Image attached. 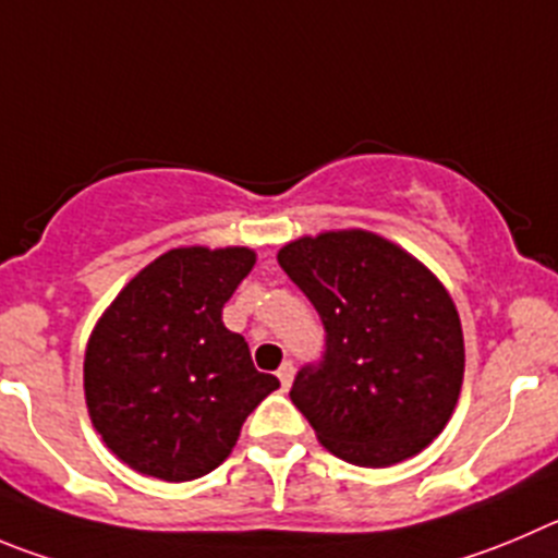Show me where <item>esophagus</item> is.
Returning <instances> with one entry per match:
<instances>
[{
  "label": "esophagus",
  "instance_id": "obj_1",
  "mask_svg": "<svg viewBox=\"0 0 558 558\" xmlns=\"http://www.w3.org/2000/svg\"><path fill=\"white\" fill-rule=\"evenodd\" d=\"M278 379H280V388H289V385H291V379H294V363H291V361H286L283 363V366H280L278 368Z\"/></svg>",
  "mask_w": 558,
  "mask_h": 558
}]
</instances>
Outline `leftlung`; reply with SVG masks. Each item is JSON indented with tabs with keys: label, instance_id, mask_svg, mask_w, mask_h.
<instances>
[{
	"label": "left lung",
	"instance_id": "8db88e82",
	"mask_svg": "<svg viewBox=\"0 0 558 558\" xmlns=\"http://www.w3.org/2000/svg\"><path fill=\"white\" fill-rule=\"evenodd\" d=\"M278 264L325 325V355L296 372L291 402L319 444L361 468L415 457L449 424L465 343L444 283L372 231L280 247Z\"/></svg>",
	"mask_w": 558,
	"mask_h": 558
}]
</instances>
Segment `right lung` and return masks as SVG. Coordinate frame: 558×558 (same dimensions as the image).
<instances>
[{
	"label": "right lung",
	"instance_id": "obj_1",
	"mask_svg": "<svg viewBox=\"0 0 558 558\" xmlns=\"http://www.w3.org/2000/svg\"><path fill=\"white\" fill-rule=\"evenodd\" d=\"M250 247H175L134 275L93 327L85 399L121 462L192 482L226 462L244 418L280 388L253 366L222 308L250 275Z\"/></svg>",
	"mask_w": 558,
	"mask_h": 558
}]
</instances>
